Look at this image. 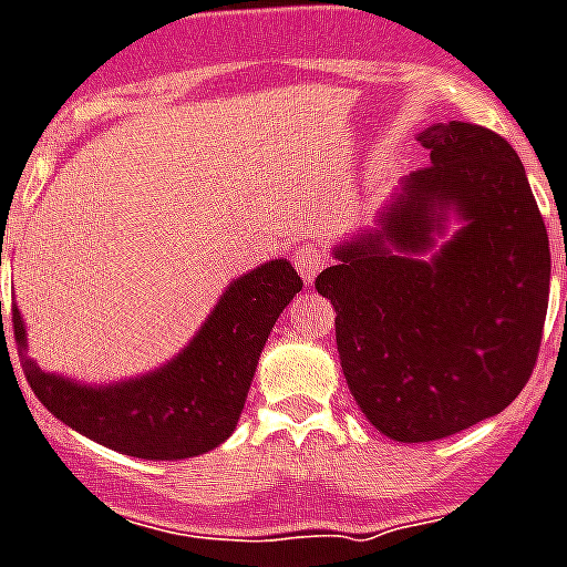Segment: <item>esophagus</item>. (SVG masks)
<instances>
[{
  "label": "esophagus",
  "mask_w": 567,
  "mask_h": 567,
  "mask_svg": "<svg viewBox=\"0 0 567 567\" xmlns=\"http://www.w3.org/2000/svg\"><path fill=\"white\" fill-rule=\"evenodd\" d=\"M327 264V255L318 246H303V249L295 251V269L301 272V278L307 280V284H312L316 280V275L324 269Z\"/></svg>",
  "instance_id": "obj_1"
}]
</instances>
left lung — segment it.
Returning a JSON list of instances; mask_svg holds the SVG:
<instances>
[{"label": "left lung", "mask_w": 567, "mask_h": 567, "mask_svg": "<svg viewBox=\"0 0 567 567\" xmlns=\"http://www.w3.org/2000/svg\"><path fill=\"white\" fill-rule=\"evenodd\" d=\"M417 142L432 165L316 278L336 307L350 394L400 443L502 414L536 368L550 292L547 228L516 150L463 121L425 126ZM452 213L462 228L439 247Z\"/></svg>", "instance_id": "left-lung-1"}]
</instances>
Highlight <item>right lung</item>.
I'll use <instances>...</instances> for the list:
<instances>
[{
	"instance_id": "1",
	"label": "right lung",
	"mask_w": 567,
	"mask_h": 567,
	"mask_svg": "<svg viewBox=\"0 0 567 567\" xmlns=\"http://www.w3.org/2000/svg\"><path fill=\"white\" fill-rule=\"evenodd\" d=\"M301 287L289 260H269L231 280L188 348L144 377L83 385L42 371L28 357H22V371L37 400L89 441L144 461L196 457L231 437L260 350ZM11 321L13 339L25 353V324L17 303Z\"/></svg>"
}]
</instances>
